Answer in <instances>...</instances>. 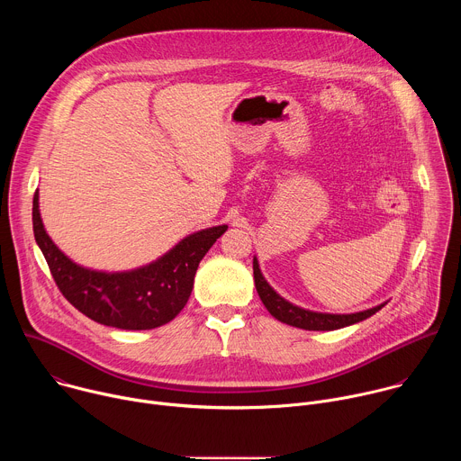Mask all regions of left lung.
<instances>
[{
  "label": "left lung",
  "instance_id": "1",
  "mask_svg": "<svg viewBox=\"0 0 461 461\" xmlns=\"http://www.w3.org/2000/svg\"><path fill=\"white\" fill-rule=\"evenodd\" d=\"M253 279H255V288L257 294L262 301V304L267 306V310L281 322H286L290 326L304 328V330H338V328L359 322L375 312H379L384 304H379L375 308L357 312V313H347V315H336V313H317L310 310H303L299 306H294L292 303L285 301L281 295L274 292V288L262 277L258 270V262L253 258Z\"/></svg>",
  "mask_w": 461,
  "mask_h": 461
}]
</instances>
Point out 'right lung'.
<instances>
[{
    "instance_id": "right-lung-1",
    "label": "right lung",
    "mask_w": 461,
    "mask_h": 461,
    "mask_svg": "<svg viewBox=\"0 0 461 461\" xmlns=\"http://www.w3.org/2000/svg\"><path fill=\"white\" fill-rule=\"evenodd\" d=\"M32 230L56 286L78 312L122 330H151L173 321L185 306L199 262L228 226L193 233L151 265L123 274L86 270L65 257L45 233L38 189L32 199Z\"/></svg>"
}]
</instances>
